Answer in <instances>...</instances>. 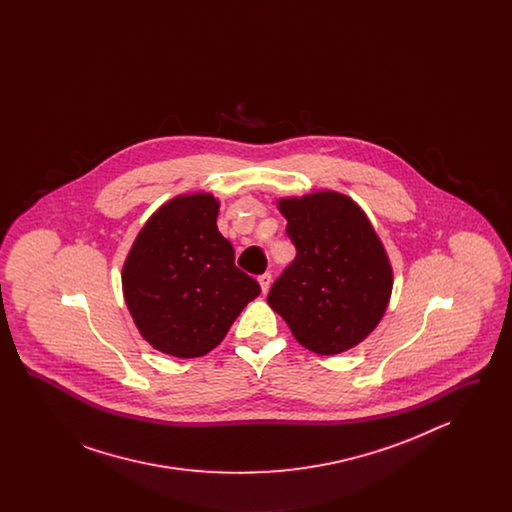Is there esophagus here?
<instances>
[{"label": "esophagus", "instance_id": "esophagus-1", "mask_svg": "<svg viewBox=\"0 0 512 512\" xmlns=\"http://www.w3.org/2000/svg\"><path fill=\"white\" fill-rule=\"evenodd\" d=\"M270 282H272V274H270V272H265V274H261V276H259V284H261V290H263V293L268 292Z\"/></svg>", "mask_w": 512, "mask_h": 512}]
</instances>
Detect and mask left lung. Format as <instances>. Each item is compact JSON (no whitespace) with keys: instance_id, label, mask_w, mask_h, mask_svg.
I'll list each match as a JSON object with an SVG mask.
<instances>
[{"instance_id":"8db88e82","label":"left lung","mask_w":512,"mask_h":512,"mask_svg":"<svg viewBox=\"0 0 512 512\" xmlns=\"http://www.w3.org/2000/svg\"><path fill=\"white\" fill-rule=\"evenodd\" d=\"M295 259L276 278L268 305L303 347L336 355L378 326L393 274L384 245L347 195L317 192L278 201Z\"/></svg>"}]
</instances>
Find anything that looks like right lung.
Segmentation results:
<instances>
[{"label": "right lung", "instance_id": "add662e5", "mask_svg": "<svg viewBox=\"0 0 512 512\" xmlns=\"http://www.w3.org/2000/svg\"><path fill=\"white\" fill-rule=\"evenodd\" d=\"M217 215L211 194L174 197L147 220L122 268V292L140 334L172 357L215 349L261 293L234 265Z\"/></svg>", "mask_w": 512, "mask_h": 512}]
</instances>
